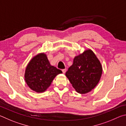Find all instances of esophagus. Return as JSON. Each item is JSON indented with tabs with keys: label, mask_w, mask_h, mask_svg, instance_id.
Masks as SVG:
<instances>
[{
	"label": "esophagus",
	"mask_w": 126,
	"mask_h": 126,
	"mask_svg": "<svg viewBox=\"0 0 126 126\" xmlns=\"http://www.w3.org/2000/svg\"><path fill=\"white\" fill-rule=\"evenodd\" d=\"M62 71H63V74H65V72H66V69H63V70H62Z\"/></svg>",
	"instance_id": "1"
}]
</instances>
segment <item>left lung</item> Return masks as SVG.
<instances>
[{
	"label": "left lung",
	"instance_id": "8db88e82",
	"mask_svg": "<svg viewBox=\"0 0 126 126\" xmlns=\"http://www.w3.org/2000/svg\"><path fill=\"white\" fill-rule=\"evenodd\" d=\"M102 73L100 60L91 50L88 49L75 57L73 64L65 75L77 92L85 94L96 86Z\"/></svg>",
	"mask_w": 126,
	"mask_h": 126
}]
</instances>
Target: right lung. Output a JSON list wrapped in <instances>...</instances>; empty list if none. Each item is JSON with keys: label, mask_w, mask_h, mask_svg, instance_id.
Masks as SVG:
<instances>
[{"label": "right lung", "mask_w": 126, "mask_h": 126, "mask_svg": "<svg viewBox=\"0 0 126 126\" xmlns=\"http://www.w3.org/2000/svg\"><path fill=\"white\" fill-rule=\"evenodd\" d=\"M61 70L50 65L45 53H40L32 57L28 63L25 72V80L33 91L41 93L45 91Z\"/></svg>", "instance_id": "right-lung-1"}]
</instances>
